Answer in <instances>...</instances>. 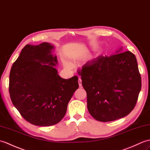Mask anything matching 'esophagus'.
Here are the masks:
<instances>
[{
  "label": "esophagus",
  "mask_w": 150,
  "mask_h": 150,
  "mask_svg": "<svg viewBox=\"0 0 150 150\" xmlns=\"http://www.w3.org/2000/svg\"><path fill=\"white\" fill-rule=\"evenodd\" d=\"M78 82H79V87H82V80H81V78H79V81H78Z\"/></svg>",
  "instance_id": "1"
}]
</instances>
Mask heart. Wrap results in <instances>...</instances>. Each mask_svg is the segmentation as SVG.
Wrapping results in <instances>:
<instances>
[{
    "mask_svg": "<svg viewBox=\"0 0 150 150\" xmlns=\"http://www.w3.org/2000/svg\"><path fill=\"white\" fill-rule=\"evenodd\" d=\"M64 65L66 66V67H67V68H71V64L69 63V62H67V61H65L64 62Z\"/></svg>",
    "mask_w": 150,
    "mask_h": 150,
    "instance_id": "b5f03b06",
    "label": "heart"
}]
</instances>
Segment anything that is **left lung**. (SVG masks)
I'll return each mask as SVG.
<instances>
[{"label":"left lung","mask_w":150,"mask_h":150,"mask_svg":"<svg viewBox=\"0 0 150 150\" xmlns=\"http://www.w3.org/2000/svg\"><path fill=\"white\" fill-rule=\"evenodd\" d=\"M100 55L78 71L87 93L88 109L95 120L107 122L130 114L141 89L135 55L130 51Z\"/></svg>","instance_id":"obj_1"}]
</instances>
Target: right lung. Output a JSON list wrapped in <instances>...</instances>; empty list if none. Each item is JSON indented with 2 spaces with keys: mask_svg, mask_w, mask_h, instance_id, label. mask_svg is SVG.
Returning <instances> with one entry per match:
<instances>
[{
  "mask_svg": "<svg viewBox=\"0 0 150 150\" xmlns=\"http://www.w3.org/2000/svg\"><path fill=\"white\" fill-rule=\"evenodd\" d=\"M54 48L46 42L25 45L10 71L11 102L21 116L36 126H51L61 121L79 88L77 76L64 79L58 75L54 68L57 57L52 54Z\"/></svg>",
  "mask_w": 150,
  "mask_h": 150,
  "instance_id": "obj_1",
  "label": "right lung"
}]
</instances>
